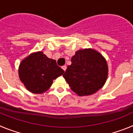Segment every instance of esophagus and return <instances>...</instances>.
<instances>
[{
  "label": "esophagus",
  "mask_w": 133,
  "mask_h": 133,
  "mask_svg": "<svg viewBox=\"0 0 133 133\" xmlns=\"http://www.w3.org/2000/svg\"><path fill=\"white\" fill-rule=\"evenodd\" d=\"M62 69H63V70H64V71H66V66L65 65L63 66H62Z\"/></svg>",
  "instance_id": "1"
}]
</instances>
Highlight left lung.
Returning a JSON list of instances; mask_svg holds the SVG:
<instances>
[{
	"mask_svg": "<svg viewBox=\"0 0 133 133\" xmlns=\"http://www.w3.org/2000/svg\"><path fill=\"white\" fill-rule=\"evenodd\" d=\"M71 64L63 75L71 90L78 96H88L103 87L108 77V65L104 56L93 49L77 50Z\"/></svg>",
	"mask_w": 133,
	"mask_h": 133,
	"instance_id": "obj_1",
	"label": "left lung"
}]
</instances>
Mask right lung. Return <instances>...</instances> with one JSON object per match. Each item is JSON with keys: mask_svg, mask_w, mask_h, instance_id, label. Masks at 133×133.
Returning <instances> with one entry per match:
<instances>
[{"mask_svg": "<svg viewBox=\"0 0 133 133\" xmlns=\"http://www.w3.org/2000/svg\"><path fill=\"white\" fill-rule=\"evenodd\" d=\"M56 61L48 58L43 52H32L20 63L18 76L30 92L42 94L49 90L53 80L64 73Z\"/></svg>", "mask_w": 133, "mask_h": 133, "instance_id": "1", "label": "right lung"}]
</instances>
